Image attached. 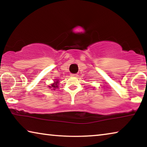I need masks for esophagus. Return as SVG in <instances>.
<instances>
[{"mask_svg":"<svg viewBox=\"0 0 147 147\" xmlns=\"http://www.w3.org/2000/svg\"><path fill=\"white\" fill-rule=\"evenodd\" d=\"M71 76L76 77V76H78V74H71Z\"/></svg>","mask_w":147,"mask_h":147,"instance_id":"esophagus-1","label":"esophagus"}]
</instances>
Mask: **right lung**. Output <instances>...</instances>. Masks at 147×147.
<instances>
[{
  "instance_id": "obj_1",
  "label": "right lung",
  "mask_w": 147,
  "mask_h": 147,
  "mask_svg": "<svg viewBox=\"0 0 147 147\" xmlns=\"http://www.w3.org/2000/svg\"><path fill=\"white\" fill-rule=\"evenodd\" d=\"M57 81H58V80H57ZM58 82H55V83L52 84L51 86H49V88H53V89H55V88H58Z\"/></svg>"
}]
</instances>
